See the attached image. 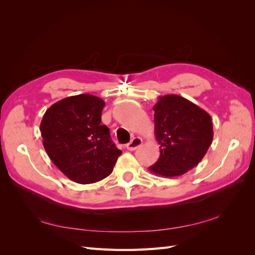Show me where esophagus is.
<instances>
[{"mask_svg":"<svg viewBox=\"0 0 255 255\" xmlns=\"http://www.w3.org/2000/svg\"><path fill=\"white\" fill-rule=\"evenodd\" d=\"M142 143V139L140 137H134L132 140H130L128 144H127V149L128 151H134L137 148H139Z\"/></svg>","mask_w":255,"mask_h":255,"instance_id":"esophagus-1","label":"esophagus"}]
</instances>
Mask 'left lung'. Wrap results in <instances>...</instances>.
<instances>
[{"mask_svg":"<svg viewBox=\"0 0 255 255\" xmlns=\"http://www.w3.org/2000/svg\"><path fill=\"white\" fill-rule=\"evenodd\" d=\"M153 111L160 155L149 170L166 177L186 173L201 161L212 143L211 116L176 95L159 97Z\"/></svg>","mask_w":255,"mask_h":255,"instance_id":"left-lung-1","label":"left lung"}]
</instances>
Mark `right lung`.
I'll list each match as a JSON object with an SVG mask.
<instances>
[{"label":"right lung","mask_w":255,"mask_h":255,"mask_svg":"<svg viewBox=\"0 0 255 255\" xmlns=\"http://www.w3.org/2000/svg\"><path fill=\"white\" fill-rule=\"evenodd\" d=\"M105 102L92 95L65 98L45 112L40 132L49 157L69 179L91 184L109 176L121 150L101 125Z\"/></svg>","instance_id":"obj_1"}]
</instances>
